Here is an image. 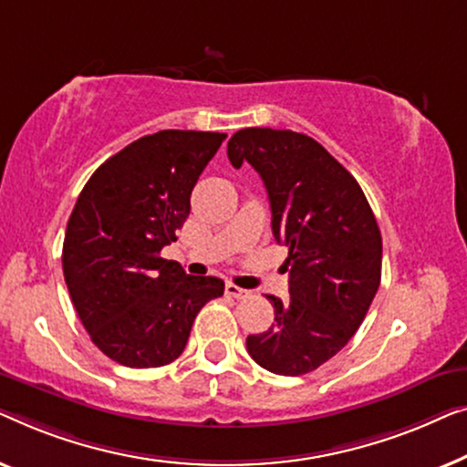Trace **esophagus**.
<instances>
[{"label":"esophagus","instance_id":"1","mask_svg":"<svg viewBox=\"0 0 467 467\" xmlns=\"http://www.w3.org/2000/svg\"><path fill=\"white\" fill-rule=\"evenodd\" d=\"M226 294H228V296H233V298H247L249 296L247 290H243V287L231 284V281L226 284Z\"/></svg>","mask_w":467,"mask_h":467}]
</instances>
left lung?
I'll return each mask as SVG.
<instances>
[{"label": "left lung", "mask_w": 467, "mask_h": 467, "mask_svg": "<svg viewBox=\"0 0 467 467\" xmlns=\"http://www.w3.org/2000/svg\"><path fill=\"white\" fill-rule=\"evenodd\" d=\"M228 159L236 169L249 162L265 182L290 273V300L266 296L275 324L247 337V351L268 372L300 377L337 356L362 326L380 284L377 218L356 177L308 135L241 129Z\"/></svg>", "instance_id": "obj_1"}]
</instances>
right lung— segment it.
<instances>
[{
  "mask_svg": "<svg viewBox=\"0 0 467 467\" xmlns=\"http://www.w3.org/2000/svg\"><path fill=\"white\" fill-rule=\"evenodd\" d=\"M224 140L209 130L146 135L105 161L78 196L63 241L65 284L90 340L118 364H171L201 308L224 294L222 279L161 258Z\"/></svg>",
  "mask_w": 467,
  "mask_h": 467,
  "instance_id": "right-lung-1",
  "label": "right lung"
}]
</instances>
